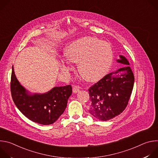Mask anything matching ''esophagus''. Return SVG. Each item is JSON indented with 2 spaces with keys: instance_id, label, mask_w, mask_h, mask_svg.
Segmentation results:
<instances>
[{
  "instance_id": "34e87169",
  "label": "esophagus",
  "mask_w": 158,
  "mask_h": 158,
  "mask_svg": "<svg viewBox=\"0 0 158 158\" xmlns=\"http://www.w3.org/2000/svg\"><path fill=\"white\" fill-rule=\"evenodd\" d=\"M73 92L74 93H77L79 92V91H80V87L77 85H73Z\"/></svg>"
}]
</instances>
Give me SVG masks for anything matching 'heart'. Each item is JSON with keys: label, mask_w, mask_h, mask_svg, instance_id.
Listing matches in <instances>:
<instances>
[{"label": "heart", "mask_w": 158, "mask_h": 158, "mask_svg": "<svg viewBox=\"0 0 158 158\" xmlns=\"http://www.w3.org/2000/svg\"><path fill=\"white\" fill-rule=\"evenodd\" d=\"M65 57L69 61L78 63L80 74L89 81H95L104 76L113 59V51L106 41L93 37H85L72 42ZM61 69L67 72L69 67L62 62Z\"/></svg>", "instance_id": "heart-1"}]
</instances>
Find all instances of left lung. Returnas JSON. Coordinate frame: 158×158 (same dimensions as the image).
<instances>
[{"label": "left lung", "instance_id": "8db88e82", "mask_svg": "<svg viewBox=\"0 0 158 158\" xmlns=\"http://www.w3.org/2000/svg\"><path fill=\"white\" fill-rule=\"evenodd\" d=\"M119 57L117 62L129 65L125 57ZM134 82V74L129 66L106 75L88 89L91 101L90 114L104 121L121 114L128 104Z\"/></svg>", "mask_w": 158, "mask_h": 158}]
</instances>
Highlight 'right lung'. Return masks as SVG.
Instances as JSON below:
<instances>
[{
    "instance_id": "obj_1",
    "label": "right lung",
    "mask_w": 158,
    "mask_h": 158,
    "mask_svg": "<svg viewBox=\"0 0 158 158\" xmlns=\"http://www.w3.org/2000/svg\"><path fill=\"white\" fill-rule=\"evenodd\" d=\"M10 91L14 102L26 117L34 123L49 125L64 112L72 94V86L55 87L44 94H29L16 78L12 66Z\"/></svg>"
}]
</instances>
